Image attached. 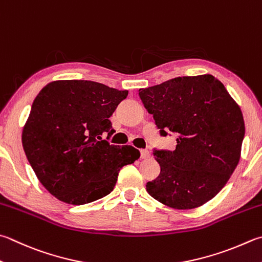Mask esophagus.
<instances>
[{
  "mask_svg": "<svg viewBox=\"0 0 262 262\" xmlns=\"http://www.w3.org/2000/svg\"><path fill=\"white\" fill-rule=\"evenodd\" d=\"M149 151H148L147 149H140V157L141 159H148L149 157Z\"/></svg>",
  "mask_w": 262,
  "mask_h": 262,
  "instance_id": "obj_1",
  "label": "esophagus"
}]
</instances>
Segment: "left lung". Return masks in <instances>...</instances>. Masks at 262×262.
<instances>
[{
	"instance_id": "obj_1",
	"label": "left lung",
	"mask_w": 262,
	"mask_h": 262,
	"mask_svg": "<svg viewBox=\"0 0 262 262\" xmlns=\"http://www.w3.org/2000/svg\"><path fill=\"white\" fill-rule=\"evenodd\" d=\"M139 97L162 137L177 136L173 150H152L161 172L147 182L151 197L189 210L213 199L238 164L245 125L241 108L214 76L176 77L140 89Z\"/></svg>"
}]
</instances>
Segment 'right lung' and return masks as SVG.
<instances>
[{"label": "right lung", "instance_id": "1", "mask_svg": "<svg viewBox=\"0 0 262 262\" xmlns=\"http://www.w3.org/2000/svg\"><path fill=\"white\" fill-rule=\"evenodd\" d=\"M127 93L83 80L54 81L39 91L23 147L39 182L59 201L82 205L101 199L122 167L139 159L135 147L108 142L115 132L110 117Z\"/></svg>", "mask_w": 262, "mask_h": 262}]
</instances>
